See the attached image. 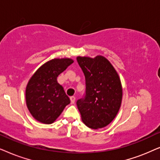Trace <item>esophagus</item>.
<instances>
[{
    "instance_id": "1",
    "label": "esophagus",
    "mask_w": 160,
    "mask_h": 160,
    "mask_svg": "<svg viewBox=\"0 0 160 160\" xmlns=\"http://www.w3.org/2000/svg\"><path fill=\"white\" fill-rule=\"evenodd\" d=\"M70 101H71V104H74V102H75V97H70Z\"/></svg>"
}]
</instances>
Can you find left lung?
Masks as SVG:
<instances>
[{"mask_svg": "<svg viewBox=\"0 0 160 160\" xmlns=\"http://www.w3.org/2000/svg\"><path fill=\"white\" fill-rule=\"evenodd\" d=\"M86 79V93L77 101L82 121L91 129L105 127L120 109L122 87L117 72L105 57L77 58Z\"/></svg>", "mask_w": 160, "mask_h": 160, "instance_id": "left-lung-1", "label": "left lung"}]
</instances>
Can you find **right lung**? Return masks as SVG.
Listing matches in <instances>:
<instances>
[{"instance_id": "obj_1", "label": "right lung", "mask_w": 160, "mask_h": 160, "mask_svg": "<svg viewBox=\"0 0 160 160\" xmlns=\"http://www.w3.org/2000/svg\"><path fill=\"white\" fill-rule=\"evenodd\" d=\"M73 62L70 58L52 59L42 65L30 79L25 91L26 105L37 121L48 124L53 123L70 103L57 78Z\"/></svg>"}]
</instances>
